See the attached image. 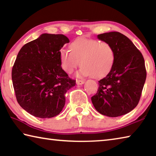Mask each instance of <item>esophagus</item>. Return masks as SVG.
<instances>
[{
	"mask_svg": "<svg viewBox=\"0 0 156 156\" xmlns=\"http://www.w3.org/2000/svg\"><path fill=\"white\" fill-rule=\"evenodd\" d=\"M84 83V81L83 80H76V84L78 85H80V84H83Z\"/></svg>",
	"mask_w": 156,
	"mask_h": 156,
	"instance_id": "esophagus-1",
	"label": "esophagus"
}]
</instances>
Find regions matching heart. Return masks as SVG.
I'll list each match as a JSON object with an SVG mask.
<instances>
[{"label":"heart","mask_w":156,"mask_h":156,"mask_svg":"<svg viewBox=\"0 0 156 156\" xmlns=\"http://www.w3.org/2000/svg\"><path fill=\"white\" fill-rule=\"evenodd\" d=\"M71 51L61 49L60 59L66 72L71 73L80 64L78 76L99 78L106 76L115 62V52L111 44L94 39L79 38L70 44Z\"/></svg>","instance_id":"heart-1"}]
</instances>
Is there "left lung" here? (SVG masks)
Masks as SVG:
<instances>
[{"label": "left lung", "mask_w": 156, "mask_h": 156, "mask_svg": "<svg viewBox=\"0 0 156 156\" xmlns=\"http://www.w3.org/2000/svg\"><path fill=\"white\" fill-rule=\"evenodd\" d=\"M111 44L115 62L106 77L98 81L96 94L91 97L100 113L118 117L130 112L138 105L146 80L147 72L141 52L126 36L117 31L98 35Z\"/></svg>", "instance_id": "8db88e82"}]
</instances>
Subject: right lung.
Wrapping results in <instances>:
<instances>
[{"mask_svg":"<svg viewBox=\"0 0 156 156\" xmlns=\"http://www.w3.org/2000/svg\"><path fill=\"white\" fill-rule=\"evenodd\" d=\"M69 43L63 34H43L25 44L13 66L12 78L20 106L35 117L50 118L61 112L65 94L75 86L61 67L60 50Z\"/></svg>","mask_w":156,"mask_h":156,"instance_id":"obj_1","label":"right lung"}]
</instances>
